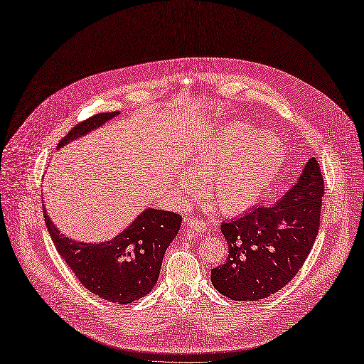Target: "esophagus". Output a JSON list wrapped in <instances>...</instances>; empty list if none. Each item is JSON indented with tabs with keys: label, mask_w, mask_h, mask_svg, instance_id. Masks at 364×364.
<instances>
[{
	"label": "esophagus",
	"mask_w": 364,
	"mask_h": 364,
	"mask_svg": "<svg viewBox=\"0 0 364 364\" xmlns=\"http://www.w3.org/2000/svg\"><path fill=\"white\" fill-rule=\"evenodd\" d=\"M185 225H186V228H190L191 230H194V232H198V233H205L206 232V223L202 221V220L188 218L185 221Z\"/></svg>",
	"instance_id": "1"
}]
</instances>
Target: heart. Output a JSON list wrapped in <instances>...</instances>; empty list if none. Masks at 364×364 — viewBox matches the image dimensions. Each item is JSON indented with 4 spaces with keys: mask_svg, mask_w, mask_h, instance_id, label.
<instances>
[{
    "mask_svg": "<svg viewBox=\"0 0 364 364\" xmlns=\"http://www.w3.org/2000/svg\"><path fill=\"white\" fill-rule=\"evenodd\" d=\"M286 162L283 141L274 132H260L242 122L210 132L186 161L190 173H181L178 188L196 196L197 181L225 214L255 208L277 181Z\"/></svg>",
    "mask_w": 364,
    "mask_h": 364,
    "instance_id": "b5f03b06",
    "label": "heart"
}]
</instances>
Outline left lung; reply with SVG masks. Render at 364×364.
Listing matches in <instances>:
<instances>
[{
  "mask_svg": "<svg viewBox=\"0 0 364 364\" xmlns=\"http://www.w3.org/2000/svg\"><path fill=\"white\" fill-rule=\"evenodd\" d=\"M323 178L310 156L301 176L272 206L221 224L229 255L210 271L215 289L235 301H259L289 283L316 240Z\"/></svg>",
  "mask_w": 364,
  "mask_h": 364,
  "instance_id": "obj_1",
  "label": "left lung"
}]
</instances>
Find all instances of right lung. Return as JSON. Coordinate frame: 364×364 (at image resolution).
I'll list each match as a JSON object with an SVG mask.
<instances>
[{
  "mask_svg": "<svg viewBox=\"0 0 364 364\" xmlns=\"http://www.w3.org/2000/svg\"><path fill=\"white\" fill-rule=\"evenodd\" d=\"M120 112H101L72 128L57 149L96 131ZM45 223L58 255L84 287L111 303L128 304L154 289L166 250L176 237L182 217L147 208L127 229L104 242L75 241L60 233L43 210Z\"/></svg>",
  "mask_w": 364,
  "mask_h": 364,
  "instance_id": "1",
  "label": "right lung"
}]
</instances>
